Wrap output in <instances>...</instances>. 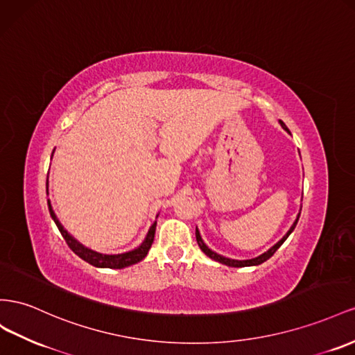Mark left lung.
Masks as SVG:
<instances>
[{
	"mask_svg": "<svg viewBox=\"0 0 355 355\" xmlns=\"http://www.w3.org/2000/svg\"><path fill=\"white\" fill-rule=\"evenodd\" d=\"M279 123H281V127H282L285 131H288V132H290V130L286 128V125H285V123H284L282 121H279ZM299 218H300V214L297 215L294 224L291 225V228L288 230V232H286V234L281 239L279 242H277L276 245H273V246H272L267 252H264V254H261V255H258V257H255V258H251V260H232V258H227V257H223V255H219V254L214 252L212 249H209V248H207V245L203 242V239H201L200 232H198L197 228H196V237H197V243H198V246H200L201 251H203L209 258H212V260H215V261H218V263L225 264V266H228V267H249V266H258V264H261V263H264V261L269 260V258H270V257L277 251V249H279V246L286 241V237H288V236L293 233V230L295 228L297 221H299Z\"/></svg>",
	"mask_w": 355,
	"mask_h": 355,
	"instance_id": "8db88e82",
	"label": "left lung"
}]
</instances>
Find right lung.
Returning a JSON list of instances; mask_svg holds the SVG:
<instances>
[{"label": "right lung", "instance_id": "obj_1", "mask_svg": "<svg viewBox=\"0 0 355 355\" xmlns=\"http://www.w3.org/2000/svg\"><path fill=\"white\" fill-rule=\"evenodd\" d=\"M46 193L49 194V180L46 182ZM47 206H49V212H51V216L55 221L56 227H58L60 233L62 234V237L65 239L67 245L70 246L71 251L79 255L82 260H85L86 263H89L95 267H106V269H123V267H128L131 264H136L139 261H141L143 258H145L149 252V249L152 246V242H154V237H155V228H157V221L150 225L149 232L145 237V241H143V243L132 249V251H128V252H123V254H116V255H106V254H100V252H95L92 251V249L83 246L80 242L76 241V239L67 232V230L62 227V224L60 223V219L56 218L53 209H52V205L51 201L47 200Z\"/></svg>", "mask_w": 355, "mask_h": 355}]
</instances>
